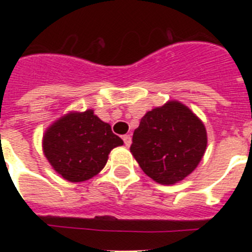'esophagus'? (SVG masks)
Here are the masks:
<instances>
[{
  "mask_svg": "<svg viewBox=\"0 0 252 252\" xmlns=\"http://www.w3.org/2000/svg\"><path fill=\"white\" fill-rule=\"evenodd\" d=\"M122 140H124L125 145H126V146L131 145V136H130V135H125V136L122 137Z\"/></svg>",
  "mask_w": 252,
  "mask_h": 252,
  "instance_id": "1",
  "label": "esophagus"
}]
</instances>
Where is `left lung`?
Masks as SVG:
<instances>
[{
	"label": "left lung",
	"mask_w": 252,
	"mask_h": 252,
	"mask_svg": "<svg viewBox=\"0 0 252 252\" xmlns=\"http://www.w3.org/2000/svg\"><path fill=\"white\" fill-rule=\"evenodd\" d=\"M206 148L203 122L183 103L169 101L142 117L130 150L148 177L169 186L197 168Z\"/></svg>",
	"instance_id": "left-lung-1"
}]
</instances>
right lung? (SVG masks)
Returning <instances> with one entry per match:
<instances>
[{
  "label": "right lung",
  "instance_id": "right-lung-1",
  "mask_svg": "<svg viewBox=\"0 0 252 252\" xmlns=\"http://www.w3.org/2000/svg\"><path fill=\"white\" fill-rule=\"evenodd\" d=\"M124 141L93 110L69 112L45 131L43 150L50 165L64 179L78 183L97 175L108 154Z\"/></svg>",
  "mask_w": 252,
  "mask_h": 252
}]
</instances>
